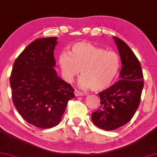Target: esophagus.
Returning <instances> with one entry per match:
<instances>
[{
    "mask_svg": "<svg viewBox=\"0 0 157 157\" xmlns=\"http://www.w3.org/2000/svg\"><path fill=\"white\" fill-rule=\"evenodd\" d=\"M84 94L82 93V92H81V91H78V90H77V89H75V95L76 97H79V96H82V95H83Z\"/></svg>",
    "mask_w": 157,
    "mask_h": 157,
    "instance_id": "obj_1",
    "label": "esophagus"
}]
</instances>
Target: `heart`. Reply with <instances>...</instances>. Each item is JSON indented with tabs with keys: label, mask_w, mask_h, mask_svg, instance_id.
<instances>
[{
	"label": "heart",
	"mask_w": 157,
	"mask_h": 157,
	"mask_svg": "<svg viewBox=\"0 0 157 157\" xmlns=\"http://www.w3.org/2000/svg\"><path fill=\"white\" fill-rule=\"evenodd\" d=\"M58 62L65 80L72 82L80 69L82 76L79 79V86L96 91L109 87L120 67V57L116 52L105 51L86 42L73 44L70 52H61Z\"/></svg>",
	"instance_id": "heart-1"
}]
</instances>
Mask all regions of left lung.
<instances>
[{"mask_svg":"<svg viewBox=\"0 0 157 157\" xmlns=\"http://www.w3.org/2000/svg\"><path fill=\"white\" fill-rule=\"evenodd\" d=\"M122 67L117 82L99 93L100 106L91 114L99 128L112 131L128 123L140 105L144 86L143 74L136 55L121 39L113 37Z\"/></svg>","mask_w":157,"mask_h":157,"instance_id":"1","label":"left lung"}]
</instances>
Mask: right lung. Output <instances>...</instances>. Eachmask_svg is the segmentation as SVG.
I'll return each mask as SVG.
<instances>
[{"mask_svg":"<svg viewBox=\"0 0 157 157\" xmlns=\"http://www.w3.org/2000/svg\"><path fill=\"white\" fill-rule=\"evenodd\" d=\"M57 37L32 42L16 59L10 77L13 103L27 122L50 128L60 122L73 88L57 76L54 49Z\"/></svg>","mask_w":157,"mask_h":157,"instance_id":"1","label":"right lung"}]
</instances>
